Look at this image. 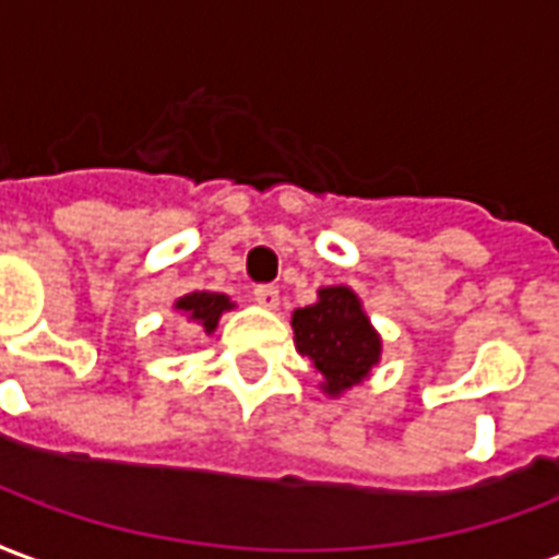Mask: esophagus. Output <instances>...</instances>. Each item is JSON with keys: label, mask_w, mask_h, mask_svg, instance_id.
I'll return each mask as SVG.
<instances>
[{"label": "esophagus", "mask_w": 559, "mask_h": 559, "mask_svg": "<svg viewBox=\"0 0 559 559\" xmlns=\"http://www.w3.org/2000/svg\"><path fill=\"white\" fill-rule=\"evenodd\" d=\"M252 297H255V300H259V304L267 309L280 307V288H276V285H255Z\"/></svg>", "instance_id": "esophagus-1"}]
</instances>
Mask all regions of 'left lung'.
Here are the masks:
<instances>
[{
    "instance_id": "1",
    "label": "left lung",
    "mask_w": 559,
    "mask_h": 559,
    "mask_svg": "<svg viewBox=\"0 0 559 559\" xmlns=\"http://www.w3.org/2000/svg\"><path fill=\"white\" fill-rule=\"evenodd\" d=\"M297 352L307 354L324 374V390L342 393L364 381L378 364L381 340L360 309V300L345 285L321 288L319 304L295 309L292 316Z\"/></svg>"
}]
</instances>
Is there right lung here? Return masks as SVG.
Here are the masks:
<instances>
[{"label": "right lung", "instance_id": "obj_1", "mask_svg": "<svg viewBox=\"0 0 559 559\" xmlns=\"http://www.w3.org/2000/svg\"><path fill=\"white\" fill-rule=\"evenodd\" d=\"M229 307H231L229 297L211 295V292H193V295L181 297V300L175 304V309H181L187 319L199 321V324L205 328V333H211V330L217 328L223 309H229Z\"/></svg>", "mask_w": 559, "mask_h": 559}]
</instances>
